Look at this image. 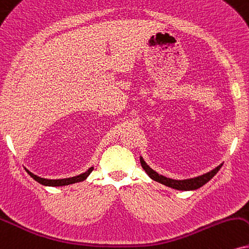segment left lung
Instances as JSON below:
<instances>
[{"instance_id":"obj_1","label":"left lung","mask_w":249,"mask_h":249,"mask_svg":"<svg viewBox=\"0 0 249 249\" xmlns=\"http://www.w3.org/2000/svg\"><path fill=\"white\" fill-rule=\"evenodd\" d=\"M140 160H141V165H142V167L144 168V171L148 173V176L151 178L152 180L158 181V182L162 183V185H165L167 187H172V188L179 189V190H194V189L199 188V187L205 185V183H207L210 179H213V178L214 177V174H216L217 172L220 170V167H222V165H219V166H217L214 170L208 172V173L203 174V176L192 178V179L173 180V179H170V178L160 176V174H158L157 172L151 170V168H150L148 165L145 164V161L143 160L142 157L140 158Z\"/></svg>"}]
</instances>
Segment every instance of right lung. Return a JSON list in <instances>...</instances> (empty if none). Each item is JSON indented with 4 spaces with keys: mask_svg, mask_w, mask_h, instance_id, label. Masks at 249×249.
I'll return each instance as SVG.
<instances>
[{
    "mask_svg": "<svg viewBox=\"0 0 249 249\" xmlns=\"http://www.w3.org/2000/svg\"><path fill=\"white\" fill-rule=\"evenodd\" d=\"M93 170V167H90L89 170L85 172V173L83 174H79L77 177H72V178H67V179H59V180H48V179H44V178H39L35 176L33 173H31V172L27 171V173L30 174L31 177L33 178L36 181H38L39 183H41V185H45V186H52V187H56V186H67V185H71V183H75V182H79V181H83L85 180L87 178L90 176V173Z\"/></svg>",
    "mask_w": 249,
    "mask_h": 249,
    "instance_id": "add662e5",
    "label": "right lung"
}]
</instances>
